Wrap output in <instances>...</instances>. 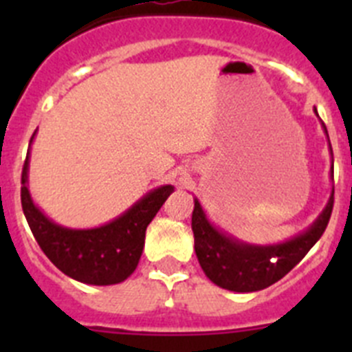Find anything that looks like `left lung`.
<instances>
[{
    "label": "left lung",
    "mask_w": 352,
    "mask_h": 352,
    "mask_svg": "<svg viewBox=\"0 0 352 352\" xmlns=\"http://www.w3.org/2000/svg\"><path fill=\"white\" fill-rule=\"evenodd\" d=\"M314 113L317 114L316 107ZM321 125L328 139L329 155H331L329 179L333 182V151L329 144L328 130L322 121ZM331 210H333V188L324 210L307 229L280 243L257 245L247 243L214 226L208 219L199 199L194 197L192 231H194L195 256L208 278L219 287L234 292L261 291L280 280L282 276L287 275L303 259L305 254L317 243V239L324 232Z\"/></svg>",
    "instance_id": "left-lung-1"
}]
</instances>
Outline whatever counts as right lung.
<instances>
[{
  "label": "right lung",
  "mask_w": 352,
  "mask_h": 352,
  "mask_svg": "<svg viewBox=\"0 0 352 352\" xmlns=\"http://www.w3.org/2000/svg\"><path fill=\"white\" fill-rule=\"evenodd\" d=\"M35 135L36 130L30 148ZM28 173L30 151L23 167L21 203L36 243L60 272L89 285L120 284L135 272L144 248L146 227L174 192L173 185H160L111 222L88 229H74L56 223L35 204Z\"/></svg>",
  "instance_id": "1"
}]
</instances>
